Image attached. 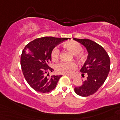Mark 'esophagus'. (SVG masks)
<instances>
[{"mask_svg": "<svg viewBox=\"0 0 120 120\" xmlns=\"http://www.w3.org/2000/svg\"><path fill=\"white\" fill-rule=\"evenodd\" d=\"M65 75H67V76H68V77H69L70 79H74V78H75V77H74V76H71V75H68V74H65Z\"/></svg>", "mask_w": 120, "mask_h": 120, "instance_id": "esophagus-1", "label": "esophagus"}]
</instances>
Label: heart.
Wrapping results in <instances>:
<instances>
[{
  "instance_id": "obj_1",
  "label": "heart",
  "mask_w": 120,
  "mask_h": 120,
  "mask_svg": "<svg viewBox=\"0 0 120 120\" xmlns=\"http://www.w3.org/2000/svg\"><path fill=\"white\" fill-rule=\"evenodd\" d=\"M67 49H68L73 54H79L82 52V47L79 42L75 41H70L65 43ZM60 50L59 47H55L53 49L51 56L53 61H57L60 56ZM77 68V65L75 62H61L56 65V70L59 73L62 74H71Z\"/></svg>"
}]
</instances>
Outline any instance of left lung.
Masks as SVG:
<instances>
[{
  "label": "left lung",
  "instance_id": "8db88e82",
  "mask_svg": "<svg viewBox=\"0 0 120 120\" xmlns=\"http://www.w3.org/2000/svg\"><path fill=\"white\" fill-rule=\"evenodd\" d=\"M85 47L87 59L80 70L84 77H87L80 86L75 88V93L81 97L94 94L104 83L110 69V60L108 53L101 45L89 39L73 38Z\"/></svg>",
  "mask_w": 120,
  "mask_h": 120
}]
</instances>
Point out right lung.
Segmentation results:
<instances>
[{"label":"right lung","mask_w":120,"mask_h":120,"mask_svg":"<svg viewBox=\"0 0 120 120\" xmlns=\"http://www.w3.org/2000/svg\"><path fill=\"white\" fill-rule=\"evenodd\" d=\"M68 38L45 37L29 42L22 51L20 65L23 76L29 85L40 93H49L56 87L62 75L49 76L47 73L53 70L49 64L51 53L56 45Z\"/></svg>","instance_id":"obj_1"}]
</instances>
